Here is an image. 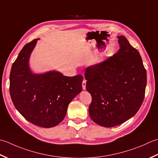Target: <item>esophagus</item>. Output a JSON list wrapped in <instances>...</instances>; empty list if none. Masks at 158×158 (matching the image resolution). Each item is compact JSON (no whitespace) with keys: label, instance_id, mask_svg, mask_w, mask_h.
Instances as JSON below:
<instances>
[{"label":"esophagus","instance_id":"1","mask_svg":"<svg viewBox=\"0 0 158 158\" xmlns=\"http://www.w3.org/2000/svg\"><path fill=\"white\" fill-rule=\"evenodd\" d=\"M85 85H86V81L85 80H83L82 82V88L83 89H85Z\"/></svg>","mask_w":158,"mask_h":158}]
</instances>
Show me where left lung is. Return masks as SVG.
Listing matches in <instances>:
<instances>
[{
  "instance_id": "obj_1",
  "label": "left lung",
  "mask_w": 158,
  "mask_h": 158,
  "mask_svg": "<svg viewBox=\"0 0 158 158\" xmlns=\"http://www.w3.org/2000/svg\"><path fill=\"white\" fill-rule=\"evenodd\" d=\"M118 38V51L85 72L86 89L92 96L89 116L106 127L122 124L137 113L147 85V71L139 52L124 36Z\"/></svg>"
}]
</instances>
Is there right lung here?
<instances>
[{"label": "right lung", "instance_id": "1", "mask_svg": "<svg viewBox=\"0 0 158 158\" xmlns=\"http://www.w3.org/2000/svg\"><path fill=\"white\" fill-rule=\"evenodd\" d=\"M38 40L24 45L12 65L9 92L15 107L24 118L50 128L64 120L70 101L82 90L83 77L64 76L57 71L33 74L29 59Z\"/></svg>", "mask_w": 158, "mask_h": 158}]
</instances>
